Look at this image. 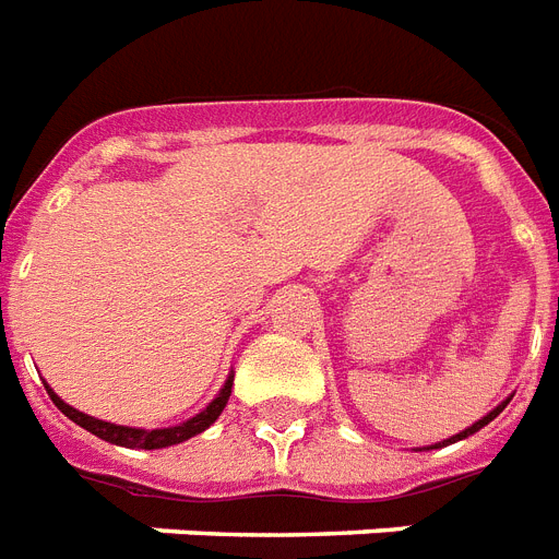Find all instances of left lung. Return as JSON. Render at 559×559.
Instances as JSON below:
<instances>
[{
	"label": "left lung",
	"mask_w": 559,
	"mask_h": 559,
	"mask_svg": "<svg viewBox=\"0 0 559 559\" xmlns=\"http://www.w3.org/2000/svg\"><path fill=\"white\" fill-rule=\"evenodd\" d=\"M511 399H513V395H511ZM511 399H506V401H502V404H499V406H493V409H490V413H488V415H481L479 421H476V424H471V427H467V430L456 432V436H450V439L439 441V444H430V448H424V450L448 448V444H456V441L467 439V436H473V432H479V430H481V427H485V424H490V421H493V418H497V415H499V413H502V409H506V406H508V401H511Z\"/></svg>",
	"instance_id": "8db88e82"
}]
</instances>
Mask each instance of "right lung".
Returning a JSON list of instances; mask_svg holds the SVG:
<instances>
[{
	"mask_svg": "<svg viewBox=\"0 0 559 559\" xmlns=\"http://www.w3.org/2000/svg\"><path fill=\"white\" fill-rule=\"evenodd\" d=\"M230 386H234V372L227 374L225 386L218 390L216 399L210 401L202 413H195L193 418H187V421L176 424V427H158V430H144V427H123V424L100 421V418H92V415L80 413V409L66 404V401H62L60 395L48 386V383H46V392L62 415H69L71 421L80 424L83 430L95 432L97 439L109 441V444H118V448H129V450H160V448H173V444H181V441L193 439V436L207 430L210 424L216 421L218 415H222V409L227 406Z\"/></svg>",
	"mask_w": 559,
	"mask_h": 559,
	"instance_id": "obj_1",
	"label": "right lung"
}]
</instances>
